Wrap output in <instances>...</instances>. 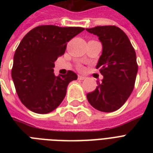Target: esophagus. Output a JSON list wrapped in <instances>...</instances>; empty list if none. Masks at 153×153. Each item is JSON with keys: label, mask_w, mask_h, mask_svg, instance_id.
I'll return each instance as SVG.
<instances>
[{"label": "esophagus", "mask_w": 153, "mask_h": 153, "mask_svg": "<svg viewBox=\"0 0 153 153\" xmlns=\"http://www.w3.org/2000/svg\"><path fill=\"white\" fill-rule=\"evenodd\" d=\"M85 79H86V77L82 76V75H79V76H78V79H79V80H84Z\"/></svg>", "instance_id": "obj_1"}]
</instances>
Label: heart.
<instances>
[{"mask_svg": "<svg viewBox=\"0 0 153 153\" xmlns=\"http://www.w3.org/2000/svg\"><path fill=\"white\" fill-rule=\"evenodd\" d=\"M79 69H80V70H81V71H82V67H80Z\"/></svg>", "mask_w": 153, "mask_h": 153, "instance_id": "1", "label": "heart"}]
</instances>
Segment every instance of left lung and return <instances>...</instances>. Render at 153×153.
Here are the masks:
<instances>
[{"instance_id":"obj_1","label":"left lung","mask_w":153,"mask_h":153,"mask_svg":"<svg viewBox=\"0 0 153 153\" xmlns=\"http://www.w3.org/2000/svg\"><path fill=\"white\" fill-rule=\"evenodd\" d=\"M98 36L102 44V54L97 68L103 75L102 82L86 94L90 104L102 112L120 109L133 92L137 74L135 50L125 32L114 25L86 28Z\"/></svg>"}]
</instances>
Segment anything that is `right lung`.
<instances>
[{
    "instance_id": "right-lung-1",
    "label": "right lung",
    "mask_w": 153,
    "mask_h": 153,
    "mask_svg": "<svg viewBox=\"0 0 153 153\" xmlns=\"http://www.w3.org/2000/svg\"><path fill=\"white\" fill-rule=\"evenodd\" d=\"M84 30L80 27L40 25L25 35L15 51L12 78L23 104L31 111H53L64 99L74 72L55 76V61L64 54L67 42Z\"/></svg>"
}]
</instances>
